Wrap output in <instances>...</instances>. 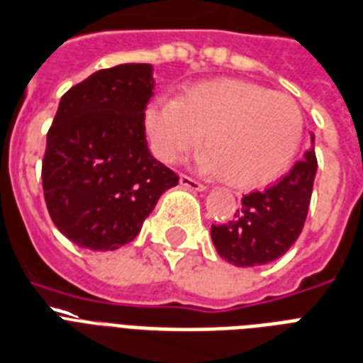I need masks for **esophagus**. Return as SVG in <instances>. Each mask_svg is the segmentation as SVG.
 Returning a JSON list of instances; mask_svg holds the SVG:
<instances>
[{
  "mask_svg": "<svg viewBox=\"0 0 363 363\" xmlns=\"http://www.w3.org/2000/svg\"><path fill=\"white\" fill-rule=\"evenodd\" d=\"M179 184H182V187H185V189H191V191H204V189H206L201 182L189 178V176H185V174L179 178Z\"/></svg>",
  "mask_w": 363,
  "mask_h": 363,
  "instance_id": "obj_1",
  "label": "esophagus"
}]
</instances>
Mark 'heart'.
Masks as SVG:
<instances>
[{
	"label": "heart",
	"instance_id": "b5f03b06",
	"mask_svg": "<svg viewBox=\"0 0 363 363\" xmlns=\"http://www.w3.org/2000/svg\"><path fill=\"white\" fill-rule=\"evenodd\" d=\"M152 155L176 164L201 143L199 166L233 187L272 184L301 149L304 120L293 97L235 78L195 84L179 99L159 97L145 108Z\"/></svg>",
	"mask_w": 363,
	"mask_h": 363
}]
</instances>
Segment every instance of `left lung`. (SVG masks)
<instances>
[{
    "mask_svg": "<svg viewBox=\"0 0 363 363\" xmlns=\"http://www.w3.org/2000/svg\"><path fill=\"white\" fill-rule=\"evenodd\" d=\"M318 160L312 147L287 176L262 191H252L241 201V211L222 225H212L211 237L218 255L239 268L260 266L287 252L306 222Z\"/></svg>",
    "mask_w": 363,
    "mask_h": 363,
    "instance_id": "1",
    "label": "left lung"
}]
</instances>
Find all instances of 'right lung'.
Masks as SVG:
<instances>
[{
    "label": "right lung",
    "mask_w": 363,
    "mask_h": 363,
    "mask_svg": "<svg viewBox=\"0 0 363 363\" xmlns=\"http://www.w3.org/2000/svg\"><path fill=\"white\" fill-rule=\"evenodd\" d=\"M151 65L103 68L61 97L43 155V197L62 235L82 249L133 241L176 172L147 147Z\"/></svg>",
    "instance_id": "1"
}]
</instances>
